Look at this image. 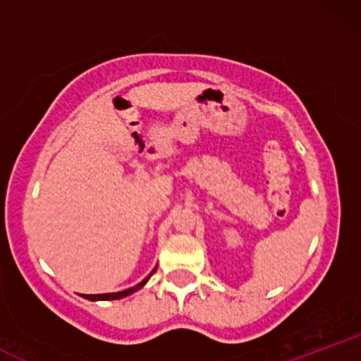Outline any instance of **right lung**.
I'll list each match as a JSON object with an SVG mask.
<instances>
[{
    "label": "right lung",
    "mask_w": 361,
    "mask_h": 361,
    "mask_svg": "<svg viewBox=\"0 0 361 361\" xmlns=\"http://www.w3.org/2000/svg\"><path fill=\"white\" fill-rule=\"evenodd\" d=\"M156 271V270H154ZM152 271V273H154ZM151 273V275H152ZM151 275L147 276L146 280H142L140 281L139 285H135V287H132V288H127V290H122V292H117V293H97V295H82L85 297V299H88V300H117V299H122V297H127V295H130V293H134L135 290H139L140 287H142L144 283H146V281L151 279Z\"/></svg>",
    "instance_id": "1"
}]
</instances>
